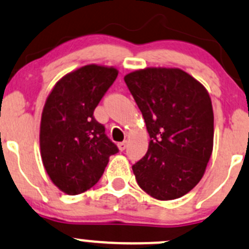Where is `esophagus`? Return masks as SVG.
I'll return each instance as SVG.
<instances>
[{"mask_svg": "<svg viewBox=\"0 0 249 249\" xmlns=\"http://www.w3.org/2000/svg\"><path fill=\"white\" fill-rule=\"evenodd\" d=\"M119 148H120V151H124L125 150V147H127V142H120L119 145Z\"/></svg>", "mask_w": 249, "mask_h": 249, "instance_id": "obj_1", "label": "esophagus"}]
</instances>
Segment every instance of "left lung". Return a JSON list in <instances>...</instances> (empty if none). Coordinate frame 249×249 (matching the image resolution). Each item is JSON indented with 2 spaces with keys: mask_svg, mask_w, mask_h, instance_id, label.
Here are the masks:
<instances>
[{
  "mask_svg": "<svg viewBox=\"0 0 249 249\" xmlns=\"http://www.w3.org/2000/svg\"><path fill=\"white\" fill-rule=\"evenodd\" d=\"M150 143L132 166L138 184L158 200L181 198L201 180L213 147V110L206 89L178 68H146L124 76Z\"/></svg>",
  "mask_w": 249,
  "mask_h": 249,
  "instance_id": "1",
  "label": "left lung"
}]
</instances>
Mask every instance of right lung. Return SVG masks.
<instances>
[{
  "label": "right lung",
  "instance_id": "add662e5",
  "mask_svg": "<svg viewBox=\"0 0 249 249\" xmlns=\"http://www.w3.org/2000/svg\"><path fill=\"white\" fill-rule=\"evenodd\" d=\"M115 68L89 65L56 83L40 121V155L49 178L69 196L93 187L119 148L93 111L117 78Z\"/></svg>",
  "mask_w": 249,
  "mask_h": 249
}]
</instances>
